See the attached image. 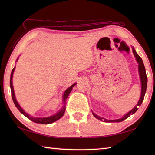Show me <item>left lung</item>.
I'll return each instance as SVG.
<instances>
[{
  "label": "left lung",
  "mask_w": 155,
  "mask_h": 155,
  "mask_svg": "<svg viewBox=\"0 0 155 155\" xmlns=\"http://www.w3.org/2000/svg\"><path fill=\"white\" fill-rule=\"evenodd\" d=\"M133 52L134 56L136 58V60H137V62L139 63V76H140V82H141V94H140V97L139 98V102H138V104L130 112H128L127 114L124 115L123 117H122L121 118H119V119H116V120H107V119H106V118H104L103 117L98 116V115H97V114H95L93 112V114L94 115V117L98 118V120L104 121V122H107V123H114V122H116V123H119V122L123 121L128 117H129L130 114H133L134 113H136V111L139 109V107L140 106L141 104H142L143 101L144 100V94H145L146 91H147V77L146 74L145 68H144L142 58H141L140 57V56L137 53V52L135 50H134V47H133Z\"/></svg>",
  "instance_id": "left-lung-1"
}]
</instances>
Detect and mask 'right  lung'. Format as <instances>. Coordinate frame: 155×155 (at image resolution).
<instances>
[{"mask_svg": "<svg viewBox=\"0 0 155 155\" xmlns=\"http://www.w3.org/2000/svg\"><path fill=\"white\" fill-rule=\"evenodd\" d=\"M18 58L16 59V62L18 61ZM15 69V67H14V68L12 70L11 72V78H10V87H11V95H12V98L13 102L15 104L16 107L18 108V110L21 112V113L24 114L25 116L28 118V119H30L31 120H32V122L36 123H40V124H51L54 123V122L57 121V120H58L59 118H61L62 116H63L64 113H65V109H66V101H67V98L68 97V94H70V93L71 92L72 88L74 87V86H75L77 83H74L69 88H68L67 90L65 91V92L64 93L63 97H62V101H63V106L61 108V109L59 110L57 114H55L54 115H52L51 117H45V118H37V117H31V115H29L28 114H27L26 112L22 109V108L20 106L19 104L18 103L17 101H16V98H15V92H14V88H13V85H12V77H13V73H14Z\"/></svg>", "mask_w": 155, "mask_h": 155, "instance_id": "obj_1", "label": "right lung"}]
</instances>
